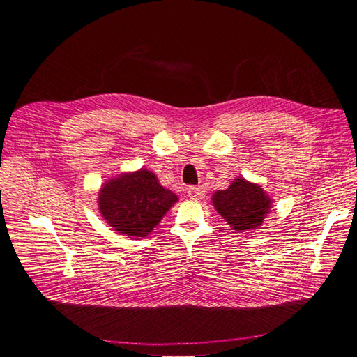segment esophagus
<instances>
[{"instance_id": "34e87169", "label": "esophagus", "mask_w": 357, "mask_h": 357, "mask_svg": "<svg viewBox=\"0 0 357 357\" xmlns=\"http://www.w3.org/2000/svg\"><path fill=\"white\" fill-rule=\"evenodd\" d=\"M187 193H188V197L193 199V201H197V199L204 195V192L199 187H188Z\"/></svg>"}]
</instances>
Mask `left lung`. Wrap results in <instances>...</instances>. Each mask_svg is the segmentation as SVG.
Instances as JSON below:
<instances>
[{"label": "left lung", "mask_w": 357, "mask_h": 357, "mask_svg": "<svg viewBox=\"0 0 357 357\" xmlns=\"http://www.w3.org/2000/svg\"><path fill=\"white\" fill-rule=\"evenodd\" d=\"M214 208L237 233L259 228L272 208V199L259 184L237 178L211 197Z\"/></svg>", "instance_id": "left-lung-1"}]
</instances>
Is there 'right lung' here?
I'll use <instances>...</instances> for the list:
<instances>
[{"label": "right lung", "mask_w": 357, "mask_h": 357, "mask_svg": "<svg viewBox=\"0 0 357 357\" xmlns=\"http://www.w3.org/2000/svg\"><path fill=\"white\" fill-rule=\"evenodd\" d=\"M175 202L178 196L147 169L112 178L98 192V210L107 225L132 237L151 234Z\"/></svg>", "instance_id": "add662e5"}]
</instances>
